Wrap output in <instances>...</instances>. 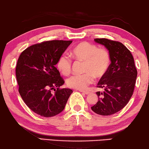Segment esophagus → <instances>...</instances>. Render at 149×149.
I'll use <instances>...</instances> for the list:
<instances>
[{
	"mask_svg": "<svg viewBox=\"0 0 149 149\" xmlns=\"http://www.w3.org/2000/svg\"><path fill=\"white\" fill-rule=\"evenodd\" d=\"M79 91L82 92V93H84V94H86V95L89 94L90 93H91V92H88V91Z\"/></svg>",
	"mask_w": 149,
	"mask_h": 149,
	"instance_id": "obj_1",
	"label": "esophagus"
}]
</instances>
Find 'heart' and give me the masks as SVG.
<instances>
[{
	"instance_id": "obj_1",
	"label": "heart",
	"mask_w": 149,
	"mask_h": 149,
	"mask_svg": "<svg viewBox=\"0 0 149 149\" xmlns=\"http://www.w3.org/2000/svg\"><path fill=\"white\" fill-rule=\"evenodd\" d=\"M70 55L77 61H83L81 74H74L67 80V86L71 88L83 90L96 79L104 77L111 63V57L108 49L98 48L87 41L79 43L70 51ZM56 67L61 74L68 75L71 72L72 61L63 54L58 57Z\"/></svg>"
}]
</instances>
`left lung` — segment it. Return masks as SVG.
<instances>
[{
  "mask_svg": "<svg viewBox=\"0 0 149 149\" xmlns=\"http://www.w3.org/2000/svg\"><path fill=\"white\" fill-rule=\"evenodd\" d=\"M96 42L108 49L111 63L106 75L100 80L97 92L98 101L92 110L101 116H110L121 110L132 96L137 70L130 51L119 41L106 38L94 39Z\"/></svg>",
  "mask_w": 149,
  "mask_h": 149,
  "instance_id": "obj_1",
  "label": "left lung"
}]
</instances>
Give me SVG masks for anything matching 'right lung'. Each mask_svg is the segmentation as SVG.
I'll return each instance as SVG.
<instances>
[{
  "mask_svg": "<svg viewBox=\"0 0 149 149\" xmlns=\"http://www.w3.org/2000/svg\"><path fill=\"white\" fill-rule=\"evenodd\" d=\"M72 41L36 43L23 51L18 58L16 67L18 92L27 106L41 116L50 118L61 113L72 94V90L59 88L65 80L55 67Z\"/></svg>",
  "mask_w": 149,
  "mask_h": 149,
  "instance_id": "1",
  "label": "right lung"
}]
</instances>
